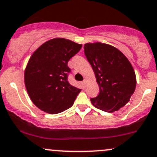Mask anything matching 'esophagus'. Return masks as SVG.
<instances>
[{"label":"esophagus","instance_id":"esophagus-1","mask_svg":"<svg viewBox=\"0 0 157 157\" xmlns=\"http://www.w3.org/2000/svg\"><path fill=\"white\" fill-rule=\"evenodd\" d=\"M83 85H84V86L85 87H86V86H87V83H88V80H86V79H85V80H83Z\"/></svg>","mask_w":157,"mask_h":157}]
</instances>
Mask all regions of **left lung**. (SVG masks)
Wrapping results in <instances>:
<instances>
[{
  "label": "left lung",
  "instance_id": "obj_1",
  "mask_svg": "<svg viewBox=\"0 0 157 157\" xmlns=\"http://www.w3.org/2000/svg\"><path fill=\"white\" fill-rule=\"evenodd\" d=\"M84 53L100 90L91 102L103 111H118L130 101L136 89V77L131 63L119 50L104 43H86Z\"/></svg>",
  "mask_w": 157,
  "mask_h": 157
}]
</instances>
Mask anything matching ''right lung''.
Instances as JSON below:
<instances>
[{
	"label": "right lung",
	"instance_id": "obj_1",
	"mask_svg": "<svg viewBox=\"0 0 157 157\" xmlns=\"http://www.w3.org/2000/svg\"><path fill=\"white\" fill-rule=\"evenodd\" d=\"M82 44L64 38L48 40L30 56L25 83L31 101L39 109L56 114L69 109L81 89L69 84L68 63Z\"/></svg>",
	"mask_w": 157,
	"mask_h": 157
}]
</instances>
